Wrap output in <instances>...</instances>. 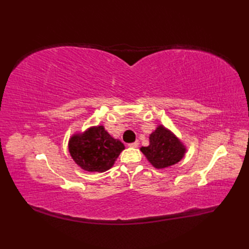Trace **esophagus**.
<instances>
[{
    "label": "esophagus",
    "mask_w": 249,
    "mask_h": 249,
    "mask_svg": "<svg viewBox=\"0 0 249 249\" xmlns=\"http://www.w3.org/2000/svg\"><path fill=\"white\" fill-rule=\"evenodd\" d=\"M128 145H129L130 147H138L139 142H138V141H135V142H133V143H129Z\"/></svg>",
    "instance_id": "34e87169"
}]
</instances>
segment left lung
Listing matches in <instances>:
<instances>
[{"instance_id":"obj_1","label":"left lung","mask_w":249,"mask_h":249,"mask_svg":"<svg viewBox=\"0 0 249 249\" xmlns=\"http://www.w3.org/2000/svg\"><path fill=\"white\" fill-rule=\"evenodd\" d=\"M140 150L153 167L165 169L182 160L186 153V146L171 130L160 125L150 135V145L142 146Z\"/></svg>"}]
</instances>
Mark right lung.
<instances>
[{
	"instance_id": "add662e5",
	"label": "right lung",
	"mask_w": 249,
	"mask_h": 249,
	"mask_svg": "<svg viewBox=\"0 0 249 249\" xmlns=\"http://www.w3.org/2000/svg\"><path fill=\"white\" fill-rule=\"evenodd\" d=\"M124 149V144L111 137L104 126H94L84 133L72 135L68 142L72 160L89 172L109 170Z\"/></svg>"
}]
</instances>
